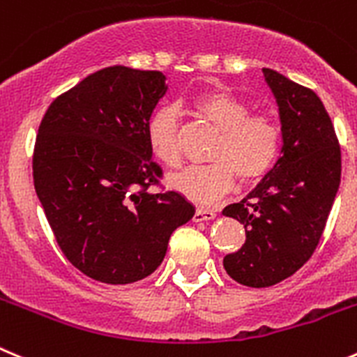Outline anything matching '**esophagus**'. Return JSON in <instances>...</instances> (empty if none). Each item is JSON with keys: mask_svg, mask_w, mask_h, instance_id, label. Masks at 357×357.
I'll list each match as a JSON object with an SVG mask.
<instances>
[{"mask_svg": "<svg viewBox=\"0 0 357 357\" xmlns=\"http://www.w3.org/2000/svg\"><path fill=\"white\" fill-rule=\"evenodd\" d=\"M215 217H217L215 210L196 208L195 217H192V220H195V222H205V220H212V219H215Z\"/></svg>", "mask_w": 357, "mask_h": 357, "instance_id": "34e87169", "label": "esophagus"}]
</instances>
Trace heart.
Wrapping results in <instances>:
<instances>
[{"mask_svg":"<svg viewBox=\"0 0 357 357\" xmlns=\"http://www.w3.org/2000/svg\"><path fill=\"white\" fill-rule=\"evenodd\" d=\"M192 108L219 131L210 154L208 166H195L168 176L173 191L199 205H212L235 188L236 176L243 184L261 181L280 152V130L268 115H254L252 108L224 89L202 93L192 101ZM151 151L166 166L181 165V121L173 108H159L147 126Z\"/></svg>","mask_w":357,"mask_h":357,"instance_id":"b5f03b06","label":"heart"}]
</instances>
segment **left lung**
<instances>
[{
    "instance_id": "1",
    "label": "left lung",
    "mask_w": 357,
    "mask_h": 357,
    "mask_svg": "<svg viewBox=\"0 0 357 357\" xmlns=\"http://www.w3.org/2000/svg\"><path fill=\"white\" fill-rule=\"evenodd\" d=\"M263 75L278 107L280 155L247 198L222 210L245 227V243L224 257V270L249 287L275 286L310 259L342 176L333 122L317 94L270 68Z\"/></svg>"
}]
</instances>
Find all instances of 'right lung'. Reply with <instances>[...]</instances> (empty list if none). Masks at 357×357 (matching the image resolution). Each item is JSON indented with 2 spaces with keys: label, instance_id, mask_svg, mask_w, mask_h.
<instances>
[{
  "label": "right lung",
  "instance_id": "1",
  "mask_svg": "<svg viewBox=\"0 0 357 357\" xmlns=\"http://www.w3.org/2000/svg\"><path fill=\"white\" fill-rule=\"evenodd\" d=\"M166 91L161 71L103 68L56 98L38 128L36 196L66 259L100 282L154 273L195 215L181 192L147 191L161 175L147 126Z\"/></svg>",
  "mask_w": 357,
  "mask_h": 357
}]
</instances>
